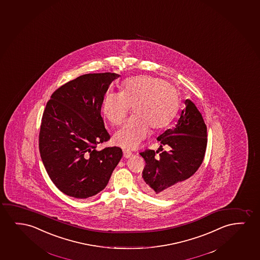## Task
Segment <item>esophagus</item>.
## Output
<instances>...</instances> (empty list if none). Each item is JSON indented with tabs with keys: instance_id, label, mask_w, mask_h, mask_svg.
Masks as SVG:
<instances>
[{
	"instance_id": "obj_1",
	"label": "esophagus",
	"mask_w": 260,
	"mask_h": 260,
	"mask_svg": "<svg viewBox=\"0 0 260 260\" xmlns=\"http://www.w3.org/2000/svg\"><path fill=\"white\" fill-rule=\"evenodd\" d=\"M132 153L131 151H128V150H124L123 151V156L124 158H129V157H132Z\"/></svg>"
}]
</instances>
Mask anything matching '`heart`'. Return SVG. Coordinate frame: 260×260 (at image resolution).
<instances>
[{"label": "heart", "mask_w": 260, "mask_h": 260, "mask_svg": "<svg viewBox=\"0 0 260 260\" xmlns=\"http://www.w3.org/2000/svg\"><path fill=\"white\" fill-rule=\"evenodd\" d=\"M179 107V96L174 86L164 79L140 75L125 80L120 93L107 92L102 111L111 124L124 121L133 107L134 117L126 121L114 136V142L126 149H135L149 134V128H165L174 119Z\"/></svg>", "instance_id": "b5f03b06"}]
</instances>
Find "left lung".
<instances>
[{
  "instance_id": "8db88e82",
  "label": "left lung",
  "mask_w": 260,
  "mask_h": 260,
  "mask_svg": "<svg viewBox=\"0 0 260 260\" xmlns=\"http://www.w3.org/2000/svg\"><path fill=\"white\" fill-rule=\"evenodd\" d=\"M185 105L174 127L157 138L160 148L139 153L146 161L143 190L160 198L181 193L190 185L206 152L207 127L203 116L191 100H185ZM164 146L169 151H162Z\"/></svg>"
}]
</instances>
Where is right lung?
<instances>
[{
    "label": "right lung",
    "mask_w": 260,
    "mask_h": 260,
    "mask_svg": "<svg viewBox=\"0 0 260 260\" xmlns=\"http://www.w3.org/2000/svg\"><path fill=\"white\" fill-rule=\"evenodd\" d=\"M114 73L79 76L56 89L47 102L39 133L41 158L54 185L86 199L102 191L122 156L118 146L96 150L110 139L100 111Z\"/></svg>",
    "instance_id": "obj_1"
}]
</instances>
